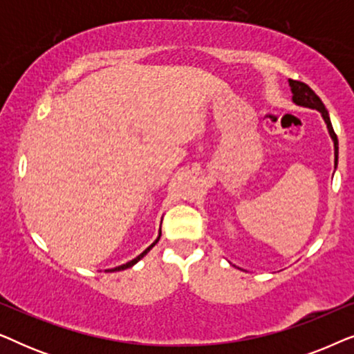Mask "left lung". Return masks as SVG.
Segmentation results:
<instances>
[{"instance_id":"1","label":"left lung","mask_w":354,"mask_h":354,"mask_svg":"<svg viewBox=\"0 0 354 354\" xmlns=\"http://www.w3.org/2000/svg\"><path fill=\"white\" fill-rule=\"evenodd\" d=\"M288 85H290V90H292V100L295 104L298 106H303V108H309V109H316L321 113L324 122L327 124V129H328V133H330V138L333 142V149H335V166H337V161H338V140H337V135L333 132V127H332V122H330V118H328V111L326 109V106L321 101V98L314 93V91L309 88L306 84H303V82H298V80H288Z\"/></svg>"}]
</instances>
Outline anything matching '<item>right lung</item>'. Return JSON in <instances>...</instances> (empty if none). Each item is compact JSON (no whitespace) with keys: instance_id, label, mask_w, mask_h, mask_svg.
<instances>
[{"instance_id":"1","label":"right lung","mask_w":354,"mask_h":354,"mask_svg":"<svg viewBox=\"0 0 354 354\" xmlns=\"http://www.w3.org/2000/svg\"><path fill=\"white\" fill-rule=\"evenodd\" d=\"M159 239H161V230H159V235H158V239H156V240H154V241H153V243H151V245H149V246H148V248H147V250H145L142 254H138V256H137V258H135V259H132V261H129V263H125V264H122V266H118V268H114V269H108V270H106V272H118V270H124V269H129V268H132V266H135V264H137V263H138V261H140V259H142V258H143V256H145V254H147V253H148V251H149V250H151V248H153V246L158 243V241H159Z\"/></svg>"}]
</instances>
